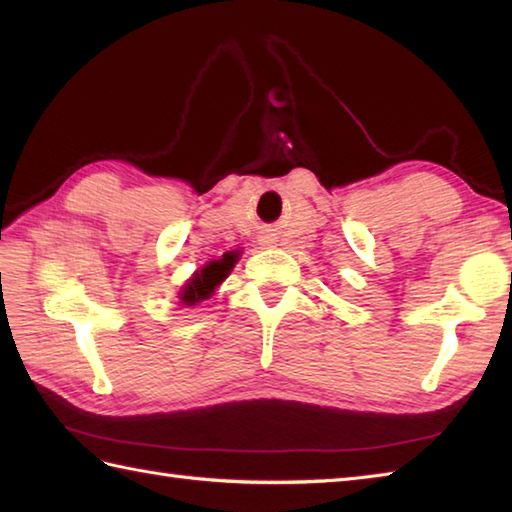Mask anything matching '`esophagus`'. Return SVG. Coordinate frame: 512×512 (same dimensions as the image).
Masks as SVG:
<instances>
[{
  "mask_svg": "<svg viewBox=\"0 0 512 512\" xmlns=\"http://www.w3.org/2000/svg\"><path fill=\"white\" fill-rule=\"evenodd\" d=\"M264 242H266V244H270V239H264Z\"/></svg>",
  "mask_w": 512,
  "mask_h": 512,
  "instance_id": "34e87169",
  "label": "esophagus"
}]
</instances>
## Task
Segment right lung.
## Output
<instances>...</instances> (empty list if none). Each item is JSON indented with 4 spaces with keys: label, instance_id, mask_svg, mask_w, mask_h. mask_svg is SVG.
I'll use <instances>...</instances> for the list:
<instances>
[{
    "label": "right lung",
    "instance_id": "add662e5",
    "mask_svg": "<svg viewBox=\"0 0 512 512\" xmlns=\"http://www.w3.org/2000/svg\"><path fill=\"white\" fill-rule=\"evenodd\" d=\"M237 253L239 250H231V253H224L220 259H211L200 270H195L178 292L182 306H198L204 299H209L237 264Z\"/></svg>",
    "mask_w": 512,
    "mask_h": 512
}]
</instances>
